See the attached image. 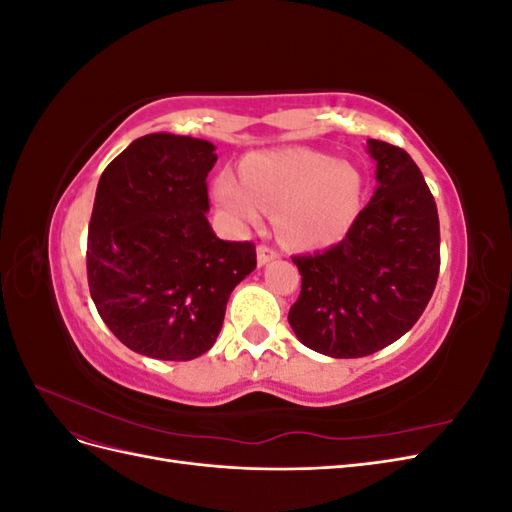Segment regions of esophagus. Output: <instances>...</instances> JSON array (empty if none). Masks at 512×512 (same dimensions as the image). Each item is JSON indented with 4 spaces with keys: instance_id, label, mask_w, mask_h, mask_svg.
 Masks as SVG:
<instances>
[{
    "instance_id": "obj_1",
    "label": "esophagus",
    "mask_w": 512,
    "mask_h": 512,
    "mask_svg": "<svg viewBox=\"0 0 512 512\" xmlns=\"http://www.w3.org/2000/svg\"><path fill=\"white\" fill-rule=\"evenodd\" d=\"M277 256H280V252L275 250V247H271V245H258V265L262 267V265H267V262H271V260H275Z\"/></svg>"
}]
</instances>
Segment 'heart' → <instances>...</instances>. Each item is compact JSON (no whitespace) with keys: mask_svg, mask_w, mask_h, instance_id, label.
<instances>
[{"mask_svg":"<svg viewBox=\"0 0 512 512\" xmlns=\"http://www.w3.org/2000/svg\"><path fill=\"white\" fill-rule=\"evenodd\" d=\"M232 173L215 179V203L241 228L258 226L261 209L275 213L282 239L297 247H322L342 239L361 211L359 168L312 149L254 153Z\"/></svg>","mask_w":512,"mask_h":512,"instance_id":"1","label":"heart"}]
</instances>
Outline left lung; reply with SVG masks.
Masks as SVG:
<instances>
[{
	"instance_id": "1",
	"label": "left lung",
	"mask_w": 512,
	"mask_h": 512,
	"mask_svg": "<svg viewBox=\"0 0 512 512\" xmlns=\"http://www.w3.org/2000/svg\"><path fill=\"white\" fill-rule=\"evenodd\" d=\"M378 188L346 237L324 252L292 256L301 294L288 322L299 342L333 359L374 354L421 318L440 273V220L421 168L369 138Z\"/></svg>"
}]
</instances>
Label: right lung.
Here are the masks:
<instances>
[{"label": "right lung", "mask_w": 512, "mask_h": 512, "mask_svg": "<svg viewBox=\"0 0 512 512\" xmlns=\"http://www.w3.org/2000/svg\"><path fill=\"white\" fill-rule=\"evenodd\" d=\"M203 138L147 134L104 168L87 237V282L121 344L190 361L220 335L230 292L256 269L252 241H222L207 220Z\"/></svg>", "instance_id": "add662e5"}]
</instances>
